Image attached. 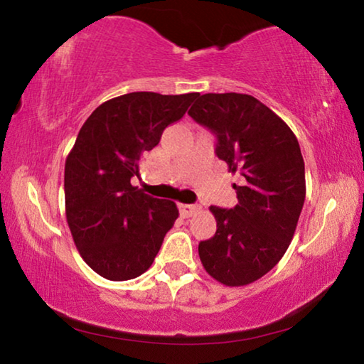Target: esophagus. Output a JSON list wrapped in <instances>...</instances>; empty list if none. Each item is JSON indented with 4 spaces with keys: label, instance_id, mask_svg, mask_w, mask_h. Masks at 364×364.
Here are the masks:
<instances>
[{
    "label": "esophagus",
    "instance_id": "obj_1",
    "mask_svg": "<svg viewBox=\"0 0 364 364\" xmlns=\"http://www.w3.org/2000/svg\"><path fill=\"white\" fill-rule=\"evenodd\" d=\"M199 205H193V204H181L180 205V213H181V217L183 218H189V217H193V215L199 210Z\"/></svg>",
    "mask_w": 364,
    "mask_h": 364
}]
</instances>
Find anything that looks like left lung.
<instances>
[{"instance_id": "left-lung-1", "label": "left lung", "mask_w": 364, "mask_h": 364, "mask_svg": "<svg viewBox=\"0 0 364 364\" xmlns=\"http://www.w3.org/2000/svg\"><path fill=\"white\" fill-rule=\"evenodd\" d=\"M217 138L215 154L231 173L237 205L210 207L217 232L199 242L212 278L245 286L276 267L291 244L305 202V164L299 141L273 110L250 95L207 93L188 112Z\"/></svg>"}]
</instances>
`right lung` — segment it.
Instances as JSON below:
<instances>
[{
    "mask_svg": "<svg viewBox=\"0 0 364 364\" xmlns=\"http://www.w3.org/2000/svg\"><path fill=\"white\" fill-rule=\"evenodd\" d=\"M199 93H128L101 104L65 160V215L73 242L102 278L127 281L149 269L175 220L176 204L133 186L139 160Z\"/></svg>",
    "mask_w": 364,
    "mask_h": 364,
    "instance_id": "right-lung-1",
    "label": "right lung"
}]
</instances>
